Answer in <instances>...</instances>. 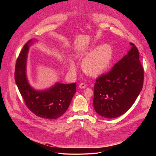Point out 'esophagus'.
I'll use <instances>...</instances> for the list:
<instances>
[{
  "label": "esophagus",
  "instance_id": "1",
  "mask_svg": "<svg viewBox=\"0 0 156 156\" xmlns=\"http://www.w3.org/2000/svg\"><path fill=\"white\" fill-rule=\"evenodd\" d=\"M87 86V84H86L85 83H81L80 85H79V87L81 89H84Z\"/></svg>",
  "mask_w": 156,
  "mask_h": 156
}]
</instances>
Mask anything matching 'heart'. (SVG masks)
Masks as SVG:
<instances>
[{
	"mask_svg": "<svg viewBox=\"0 0 156 156\" xmlns=\"http://www.w3.org/2000/svg\"><path fill=\"white\" fill-rule=\"evenodd\" d=\"M113 54V49L108 44H103L90 49L83 59V70L90 75H96L105 72L112 63ZM75 70V63H72L70 70L73 72Z\"/></svg>",
	"mask_w": 156,
	"mask_h": 156,
	"instance_id": "b5f03b06",
	"label": "heart"
}]
</instances>
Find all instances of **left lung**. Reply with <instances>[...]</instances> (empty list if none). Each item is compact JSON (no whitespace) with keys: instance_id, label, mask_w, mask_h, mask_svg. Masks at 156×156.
Returning a JSON list of instances; mask_svg holds the SVG:
<instances>
[{"instance_id":"8db88e82","label":"left lung","mask_w":156,"mask_h":156,"mask_svg":"<svg viewBox=\"0 0 156 156\" xmlns=\"http://www.w3.org/2000/svg\"><path fill=\"white\" fill-rule=\"evenodd\" d=\"M131 48L107 74L96 79L93 105L96 112L107 119L124 114L134 104L142 90L144 70L137 48Z\"/></svg>"}]
</instances>
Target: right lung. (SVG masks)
Segmentation results:
<instances>
[{
	"instance_id": "add662e5",
	"label": "right lung",
	"mask_w": 156,
	"mask_h": 156,
	"mask_svg": "<svg viewBox=\"0 0 156 156\" xmlns=\"http://www.w3.org/2000/svg\"><path fill=\"white\" fill-rule=\"evenodd\" d=\"M38 41H28L21 51L15 66V80L21 95L28 108L36 115L46 119H56L68 109L74 94L76 84L56 82L44 90L33 87L28 80L27 66L30 47Z\"/></svg>"
}]
</instances>
